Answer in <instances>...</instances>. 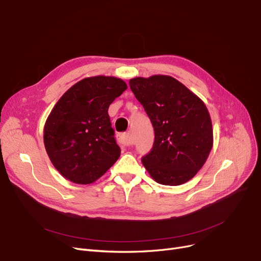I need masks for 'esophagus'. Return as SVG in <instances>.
<instances>
[{"instance_id":"1","label":"esophagus","mask_w":261,"mask_h":261,"mask_svg":"<svg viewBox=\"0 0 261 261\" xmlns=\"http://www.w3.org/2000/svg\"><path fill=\"white\" fill-rule=\"evenodd\" d=\"M120 139H121L123 144H125V145H132L133 144V139H132L129 134H123V135H121L120 136Z\"/></svg>"}]
</instances>
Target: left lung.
Returning <instances> with one entry per match:
<instances>
[{
	"mask_svg": "<svg viewBox=\"0 0 261 261\" xmlns=\"http://www.w3.org/2000/svg\"><path fill=\"white\" fill-rule=\"evenodd\" d=\"M154 127L152 151L142 158L158 184L178 186L202 169L214 145L213 123L205 103L169 75L129 80Z\"/></svg>",
	"mask_w": 261,
	"mask_h": 261,
	"instance_id": "1",
	"label": "left lung"
}]
</instances>
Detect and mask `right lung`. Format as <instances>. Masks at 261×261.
<instances>
[{
	"instance_id": "1",
	"label": "right lung",
	"mask_w": 261,
	"mask_h": 261,
	"mask_svg": "<svg viewBox=\"0 0 261 261\" xmlns=\"http://www.w3.org/2000/svg\"><path fill=\"white\" fill-rule=\"evenodd\" d=\"M127 89L115 76L86 77L68 89L43 128L46 154L68 180L88 185L104 175L121 154L108 116L109 105Z\"/></svg>"
}]
</instances>
